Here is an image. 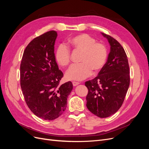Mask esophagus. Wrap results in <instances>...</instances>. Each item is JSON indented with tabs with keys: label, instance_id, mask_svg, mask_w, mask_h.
Listing matches in <instances>:
<instances>
[{
	"label": "esophagus",
	"instance_id": "esophagus-1",
	"mask_svg": "<svg viewBox=\"0 0 149 149\" xmlns=\"http://www.w3.org/2000/svg\"><path fill=\"white\" fill-rule=\"evenodd\" d=\"M78 84H79V83H78V82H75V81L73 82V86H78Z\"/></svg>",
	"mask_w": 149,
	"mask_h": 149
}]
</instances>
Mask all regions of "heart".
<instances>
[{
    "instance_id": "b5f03b06",
    "label": "heart",
    "mask_w": 149,
    "mask_h": 149,
    "mask_svg": "<svg viewBox=\"0 0 149 149\" xmlns=\"http://www.w3.org/2000/svg\"><path fill=\"white\" fill-rule=\"evenodd\" d=\"M69 45L74 50L82 52L81 64L72 66L66 73L68 80L81 81L94 72L100 71L107 60V49L106 45L88 34L83 33L71 38ZM55 60L63 67L68 66L71 63V52L65 45L61 44L56 49Z\"/></svg>"
}]
</instances>
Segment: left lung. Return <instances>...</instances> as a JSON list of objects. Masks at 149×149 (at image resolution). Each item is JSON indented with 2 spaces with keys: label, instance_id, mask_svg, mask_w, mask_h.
Instances as JSON below:
<instances>
[{
  "label": "left lung",
  "instance_id": "8db88e82",
  "mask_svg": "<svg viewBox=\"0 0 149 149\" xmlns=\"http://www.w3.org/2000/svg\"><path fill=\"white\" fill-rule=\"evenodd\" d=\"M111 49L97 76L85 82L88 89L86 106L101 118L115 114L121 107L130 84L129 66L124 49L116 39L104 33Z\"/></svg>",
  "mask_w": 149,
  "mask_h": 149
}]
</instances>
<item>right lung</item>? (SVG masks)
Returning a JSON list of instances; mask_svg holds the SVG:
<instances>
[{
	"label": "right lung",
	"mask_w": 149,
	"mask_h": 149,
	"mask_svg": "<svg viewBox=\"0 0 149 149\" xmlns=\"http://www.w3.org/2000/svg\"><path fill=\"white\" fill-rule=\"evenodd\" d=\"M56 37V31L52 30L31 40L20 64V86L26 104L35 116L47 120L63 113L73 89L71 81L59 84L63 73L54 53Z\"/></svg>",
	"instance_id": "obj_1"
}]
</instances>
